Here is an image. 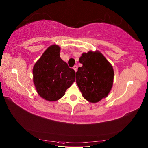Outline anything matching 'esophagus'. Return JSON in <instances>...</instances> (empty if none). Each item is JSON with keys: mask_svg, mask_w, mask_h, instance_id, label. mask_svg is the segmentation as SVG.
I'll return each instance as SVG.
<instances>
[{"mask_svg": "<svg viewBox=\"0 0 148 148\" xmlns=\"http://www.w3.org/2000/svg\"><path fill=\"white\" fill-rule=\"evenodd\" d=\"M73 69L75 71V72H76L77 71V65H74L73 67Z\"/></svg>", "mask_w": 148, "mask_h": 148, "instance_id": "esophagus-1", "label": "esophagus"}]
</instances>
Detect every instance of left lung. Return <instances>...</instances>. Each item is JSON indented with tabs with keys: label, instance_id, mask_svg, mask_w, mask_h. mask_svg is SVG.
<instances>
[{
	"label": "left lung",
	"instance_id": "obj_1",
	"mask_svg": "<svg viewBox=\"0 0 148 148\" xmlns=\"http://www.w3.org/2000/svg\"><path fill=\"white\" fill-rule=\"evenodd\" d=\"M79 62L83 65L76 72V83L83 97L91 103L106 98L113 84L111 63L99 51L83 53Z\"/></svg>",
	"mask_w": 148,
	"mask_h": 148
}]
</instances>
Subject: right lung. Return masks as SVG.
Returning a JSON list of instances; mask_svg holds the SVG:
<instances>
[{"label":"right lung","instance_id":"obj_1","mask_svg":"<svg viewBox=\"0 0 148 148\" xmlns=\"http://www.w3.org/2000/svg\"><path fill=\"white\" fill-rule=\"evenodd\" d=\"M60 47L51 45L33 68V81L39 95L50 101H57L75 82L76 72L60 58Z\"/></svg>","mask_w":148,"mask_h":148}]
</instances>
